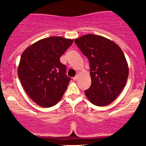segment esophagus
I'll use <instances>...</instances> for the list:
<instances>
[{
  "instance_id": "34e87169",
  "label": "esophagus",
  "mask_w": 146,
  "mask_h": 146,
  "mask_svg": "<svg viewBox=\"0 0 146 146\" xmlns=\"http://www.w3.org/2000/svg\"><path fill=\"white\" fill-rule=\"evenodd\" d=\"M78 79V75H76V76L74 77V78H73V81H76Z\"/></svg>"
}]
</instances>
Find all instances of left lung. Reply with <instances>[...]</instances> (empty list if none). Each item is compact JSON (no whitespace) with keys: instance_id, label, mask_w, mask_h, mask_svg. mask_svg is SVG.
<instances>
[{"instance_id":"1","label":"left lung","mask_w":146,"mask_h":146,"mask_svg":"<svg viewBox=\"0 0 146 146\" xmlns=\"http://www.w3.org/2000/svg\"><path fill=\"white\" fill-rule=\"evenodd\" d=\"M90 63L91 85L85 94L98 106L110 104L124 88L128 77V66L118 45L98 35L88 34L75 40Z\"/></svg>"}]
</instances>
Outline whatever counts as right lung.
<instances>
[{"mask_svg": "<svg viewBox=\"0 0 146 146\" xmlns=\"http://www.w3.org/2000/svg\"><path fill=\"white\" fill-rule=\"evenodd\" d=\"M73 40L49 37L36 42L22 54L18 75L30 98L44 108L55 106L66 91L71 78L60 58Z\"/></svg>", "mask_w": 146, "mask_h": 146, "instance_id": "right-lung-1", "label": "right lung"}]
</instances>
